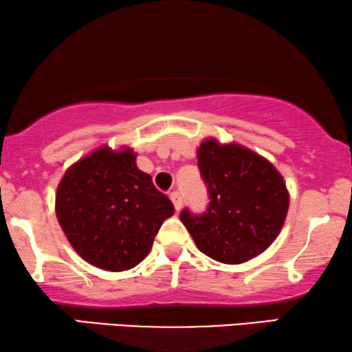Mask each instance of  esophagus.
<instances>
[{
	"label": "esophagus",
	"instance_id": "esophagus-1",
	"mask_svg": "<svg viewBox=\"0 0 352 352\" xmlns=\"http://www.w3.org/2000/svg\"><path fill=\"white\" fill-rule=\"evenodd\" d=\"M170 199H172L173 206H175L177 211H180V209H182V203H184V198H182L180 191H172V193H170Z\"/></svg>",
	"mask_w": 352,
	"mask_h": 352
}]
</instances>
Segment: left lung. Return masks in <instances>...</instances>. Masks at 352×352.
Instances as JSON below:
<instances>
[{"label":"left lung","mask_w":352,"mask_h":352,"mask_svg":"<svg viewBox=\"0 0 352 352\" xmlns=\"http://www.w3.org/2000/svg\"><path fill=\"white\" fill-rule=\"evenodd\" d=\"M198 167L209 204L201 214L186 208L180 212L198 250L226 265L245 263L265 252L287 214L289 193L281 173L253 151L212 138L198 148Z\"/></svg>","instance_id":"1"}]
</instances>
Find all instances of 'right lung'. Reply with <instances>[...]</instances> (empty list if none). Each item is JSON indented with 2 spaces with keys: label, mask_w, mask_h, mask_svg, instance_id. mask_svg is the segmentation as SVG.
Listing matches in <instances>:
<instances>
[{
  "label": "right lung",
  "mask_w": 352,
  "mask_h": 352,
  "mask_svg": "<svg viewBox=\"0 0 352 352\" xmlns=\"http://www.w3.org/2000/svg\"><path fill=\"white\" fill-rule=\"evenodd\" d=\"M61 229L87 263L107 271L135 268L148 256L173 204L136 166L130 148L102 146L73 164L56 190Z\"/></svg>",
  "instance_id": "1"
}]
</instances>
